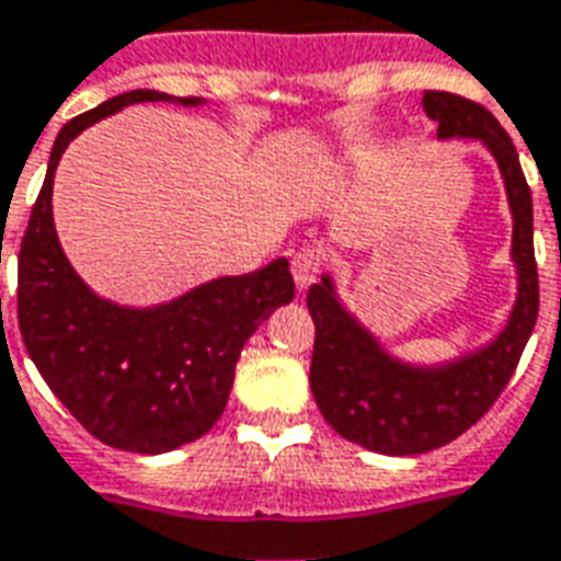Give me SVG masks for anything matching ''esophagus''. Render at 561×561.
<instances>
[{
    "instance_id": "34e87169",
    "label": "esophagus",
    "mask_w": 561,
    "mask_h": 561,
    "mask_svg": "<svg viewBox=\"0 0 561 561\" xmlns=\"http://www.w3.org/2000/svg\"><path fill=\"white\" fill-rule=\"evenodd\" d=\"M321 266H324V254L319 249H310V245H304L293 254V277L298 289H307V286L319 277Z\"/></svg>"
}]
</instances>
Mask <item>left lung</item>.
Here are the masks:
<instances>
[{
	"instance_id": "1",
	"label": "left lung",
	"mask_w": 561,
	"mask_h": 561,
	"mask_svg": "<svg viewBox=\"0 0 561 561\" xmlns=\"http://www.w3.org/2000/svg\"><path fill=\"white\" fill-rule=\"evenodd\" d=\"M424 111L438 123V137L483 140L501 167L515 219L512 257L518 266V301L506 330L489 348L447 366L415 368L386 357L375 336L336 301L330 277L310 286L307 307L316 324L312 398L342 438L389 457L427 454L474 427L515 375L538 319L533 195L510 134L483 104L466 95L427 90Z\"/></svg>"
}]
</instances>
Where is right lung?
<instances>
[{"instance_id": "add662e5", "label": "right lung", "mask_w": 561, "mask_h": 561, "mask_svg": "<svg viewBox=\"0 0 561 561\" xmlns=\"http://www.w3.org/2000/svg\"><path fill=\"white\" fill-rule=\"evenodd\" d=\"M134 102L198 99L131 90L60 128L20 242L16 321L43 380L90 436L131 454H167L221 419L242 345L268 312L293 301L295 280L280 257L154 310L116 307L81 284L55 233L51 178L69 140Z\"/></svg>"}]
</instances>
